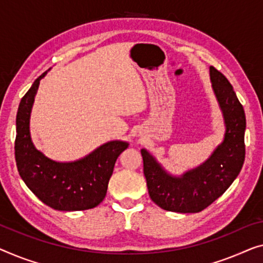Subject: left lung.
<instances>
[{
  "label": "left lung",
  "instance_id": "8db88e82",
  "mask_svg": "<svg viewBox=\"0 0 263 263\" xmlns=\"http://www.w3.org/2000/svg\"><path fill=\"white\" fill-rule=\"evenodd\" d=\"M210 79L226 121L223 143L203 165L172 177L146 150H142L148 195L157 205L175 213H199L224 194L245 162L246 115L233 86L211 66Z\"/></svg>",
  "mask_w": 263,
  "mask_h": 263
}]
</instances>
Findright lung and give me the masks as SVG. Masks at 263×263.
<instances>
[{"label": "right lung", "instance_id": "1", "mask_svg": "<svg viewBox=\"0 0 263 263\" xmlns=\"http://www.w3.org/2000/svg\"><path fill=\"white\" fill-rule=\"evenodd\" d=\"M45 72L31 85L18 105L15 159L18 174L36 197L55 210H87L106 196L116 160L128 147L126 142H109L85 158L57 163L37 151L29 135V117L34 97Z\"/></svg>", "mask_w": 263, "mask_h": 263}]
</instances>
